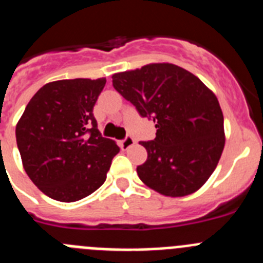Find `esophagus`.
Masks as SVG:
<instances>
[{"instance_id":"esophagus-1","label":"esophagus","mask_w":263,"mask_h":263,"mask_svg":"<svg viewBox=\"0 0 263 263\" xmlns=\"http://www.w3.org/2000/svg\"><path fill=\"white\" fill-rule=\"evenodd\" d=\"M136 143V141H134L133 137H126L125 139H122V141H120V147L121 150H127L129 147H132V146Z\"/></svg>"}]
</instances>
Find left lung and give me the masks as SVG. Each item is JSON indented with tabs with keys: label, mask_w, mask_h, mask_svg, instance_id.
I'll return each instance as SVG.
<instances>
[{
	"label": "left lung",
	"mask_w": 263,
	"mask_h": 263,
	"mask_svg": "<svg viewBox=\"0 0 263 263\" xmlns=\"http://www.w3.org/2000/svg\"><path fill=\"white\" fill-rule=\"evenodd\" d=\"M111 79L118 93L157 127L153 141L141 142L147 159L137 167L139 179L171 197L187 196L203 187L225 145L224 116L212 90L171 63H152Z\"/></svg>",
	"instance_id": "1"
}]
</instances>
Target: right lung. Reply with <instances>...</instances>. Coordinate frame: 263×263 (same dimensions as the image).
Segmentation results:
<instances>
[{
	"instance_id": "1",
	"label": "right lung",
	"mask_w": 263,
	"mask_h": 263,
	"mask_svg": "<svg viewBox=\"0 0 263 263\" xmlns=\"http://www.w3.org/2000/svg\"><path fill=\"white\" fill-rule=\"evenodd\" d=\"M106 79L47 83L27 104L15 127L23 168L53 200L72 203L105 182L120 147L97 129L93 106Z\"/></svg>"
}]
</instances>
